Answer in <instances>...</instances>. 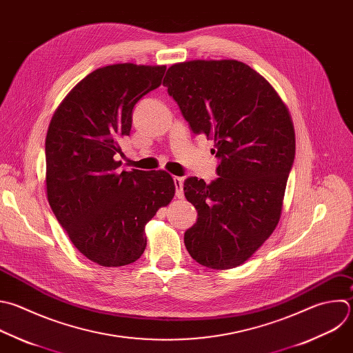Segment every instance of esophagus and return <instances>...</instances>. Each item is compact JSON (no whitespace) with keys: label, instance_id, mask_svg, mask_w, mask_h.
<instances>
[{"label":"esophagus","instance_id":"34e87169","mask_svg":"<svg viewBox=\"0 0 353 353\" xmlns=\"http://www.w3.org/2000/svg\"><path fill=\"white\" fill-rule=\"evenodd\" d=\"M174 185H176V196L179 199L184 198V191H183V183H184V179L183 177H174Z\"/></svg>","mask_w":353,"mask_h":353}]
</instances>
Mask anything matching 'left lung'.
Masks as SVG:
<instances>
[{
    "mask_svg": "<svg viewBox=\"0 0 353 353\" xmlns=\"http://www.w3.org/2000/svg\"><path fill=\"white\" fill-rule=\"evenodd\" d=\"M163 85L194 134L214 141L219 177H188L196 223L184 244L199 265L227 270L247 262L277 227L295 158L290 110L273 85L236 59L172 65Z\"/></svg>",
    "mask_w": 353,
    "mask_h": 353,
    "instance_id": "obj_1",
    "label": "left lung"
}]
</instances>
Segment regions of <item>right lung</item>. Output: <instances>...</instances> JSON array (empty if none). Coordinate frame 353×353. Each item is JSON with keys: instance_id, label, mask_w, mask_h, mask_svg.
<instances>
[{"instance_id": "obj_1", "label": "right lung", "mask_w": 353, "mask_h": 353, "mask_svg": "<svg viewBox=\"0 0 353 353\" xmlns=\"http://www.w3.org/2000/svg\"><path fill=\"white\" fill-rule=\"evenodd\" d=\"M166 66L99 68L63 98L46 139L50 206L73 245L105 268L144 254L145 224L174 196L165 170L119 172L121 140L130 134L134 105L162 83Z\"/></svg>"}]
</instances>
